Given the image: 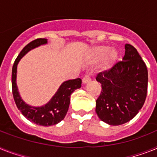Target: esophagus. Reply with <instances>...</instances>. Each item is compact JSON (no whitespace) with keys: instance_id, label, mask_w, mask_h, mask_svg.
Returning <instances> with one entry per match:
<instances>
[{"instance_id":"34e87169","label":"esophagus","mask_w":157,"mask_h":157,"mask_svg":"<svg viewBox=\"0 0 157 157\" xmlns=\"http://www.w3.org/2000/svg\"><path fill=\"white\" fill-rule=\"evenodd\" d=\"M90 81V76H89V75L84 76L83 78H82V83H83V84L87 83V82H89Z\"/></svg>"}]
</instances>
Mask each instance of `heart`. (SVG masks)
I'll use <instances>...</instances> for the list:
<instances>
[{
    "mask_svg": "<svg viewBox=\"0 0 157 157\" xmlns=\"http://www.w3.org/2000/svg\"><path fill=\"white\" fill-rule=\"evenodd\" d=\"M107 55L108 56L106 58L104 65H103V67L106 70L111 68L117 61L118 56H119L118 52L116 50H111L110 51L109 46H98V47L94 48V50H93V58L94 60H100L106 57Z\"/></svg>",
    "mask_w": 157,
    "mask_h": 157,
    "instance_id": "heart-1",
    "label": "heart"
}]
</instances>
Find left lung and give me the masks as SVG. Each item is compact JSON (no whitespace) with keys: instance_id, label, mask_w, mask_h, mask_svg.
I'll use <instances>...</instances> for the list:
<instances>
[{"instance_id":"1","label":"left lung","mask_w":157,"mask_h":157,"mask_svg":"<svg viewBox=\"0 0 157 157\" xmlns=\"http://www.w3.org/2000/svg\"><path fill=\"white\" fill-rule=\"evenodd\" d=\"M102 91L96 100L97 115L109 125H121L136 116L145 102L147 69L136 49L125 45L123 60L97 75Z\"/></svg>"}]
</instances>
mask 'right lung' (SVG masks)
<instances>
[{
    "instance_id": "add662e5",
    "label": "right lung",
    "mask_w": 157,
    "mask_h": 157,
    "mask_svg": "<svg viewBox=\"0 0 157 157\" xmlns=\"http://www.w3.org/2000/svg\"><path fill=\"white\" fill-rule=\"evenodd\" d=\"M47 43L46 38H37L27 44L21 51L14 62L12 69V91L18 110L27 120L41 126H51L61 122L66 116L69 108L71 94L81 87L82 80L75 78L62 83L52 99L41 107H32L25 103L21 98L17 86V67L21 58L29 50Z\"/></svg>"
}]
</instances>
